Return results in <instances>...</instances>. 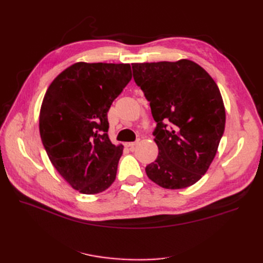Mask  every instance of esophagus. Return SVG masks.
Instances as JSON below:
<instances>
[{"instance_id": "obj_1", "label": "esophagus", "mask_w": 263, "mask_h": 263, "mask_svg": "<svg viewBox=\"0 0 263 263\" xmlns=\"http://www.w3.org/2000/svg\"><path fill=\"white\" fill-rule=\"evenodd\" d=\"M137 145H138L137 141H135V142H127V144H125V146L128 147L129 149H134Z\"/></svg>"}]
</instances>
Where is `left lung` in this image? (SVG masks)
I'll use <instances>...</instances> for the list:
<instances>
[{
  "mask_svg": "<svg viewBox=\"0 0 263 263\" xmlns=\"http://www.w3.org/2000/svg\"><path fill=\"white\" fill-rule=\"evenodd\" d=\"M132 68L157 122L159 154L146 166L148 178L168 190L193 185L208 172L225 129L216 82L189 59L132 63Z\"/></svg>",
  "mask_w": 263,
  "mask_h": 263,
  "instance_id": "obj_1",
  "label": "left lung"
}]
</instances>
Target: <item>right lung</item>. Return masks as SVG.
I'll return each instance as SVG.
<instances>
[{
	"mask_svg": "<svg viewBox=\"0 0 263 263\" xmlns=\"http://www.w3.org/2000/svg\"><path fill=\"white\" fill-rule=\"evenodd\" d=\"M132 79L129 63L76 62L54 78L39 113V133L52 165L82 194L116 179L123 145L108 137L107 112Z\"/></svg>",
	"mask_w": 263,
	"mask_h": 263,
	"instance_id": "1",
	"label": "right lung"
}]
</instances>
